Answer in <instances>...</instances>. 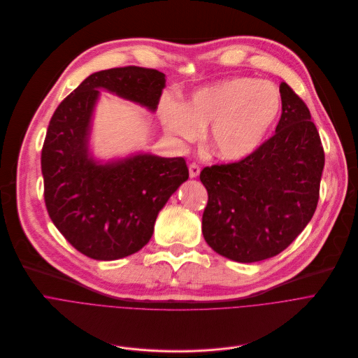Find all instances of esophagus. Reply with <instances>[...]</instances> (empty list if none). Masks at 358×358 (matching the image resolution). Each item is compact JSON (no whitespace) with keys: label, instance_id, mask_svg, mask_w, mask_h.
<instances>
[{"label":"esophagus","instance_id":"obj_1","mask_svg":"<svg viewBox=\"0 0 358 358\" xmlns=\"http://www.w3.org/2000/svg\"><path fill=\"white\" fill-rule=\"evenodd\" d=\"M188 174H189V178H196L200 174V166L197 164H189L188 165Z\"/></svg>","mask_w":358,"mask_h":358}]
</instances>
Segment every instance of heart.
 <instances>
[{
    "instance_id": "obj_1",
    "label": "heart",
    "mask_w": 358,
    "mask_h": 358,
    "mask_svg": "<svg viewBox=\"0 0 358 358\" xmlns=\"http://www.w3.org/2000/svg\"><path fill=\"white\" fill-rule=\"evenodd\" d=\"M280 93L269 82L233 78L201 87L185 103L164 99L161 121L171 136L194 141L210 125L207 145L213 155L239 161L266 138L280 110Z\"/></svg>"
}]
</instances>
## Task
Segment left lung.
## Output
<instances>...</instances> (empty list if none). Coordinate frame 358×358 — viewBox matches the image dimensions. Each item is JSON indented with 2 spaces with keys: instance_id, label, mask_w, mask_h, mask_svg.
I'll use <instances>...</instances> for the list:
<instances>
[{
  "instance_id": "1",
  "label": "left lung",
  "mask_w": 358,
  "mask_h": 358,
  "mask_svg": "<svg viewBox=\"0 0 358 358\" xmlns=\"http://www.w3.org/2000/svg\"><path fill=\"white\" fill-rule=\"evenodd\" d=\"M275 135L239 162L200 174L208 201L203 236L219 255L252 264L287 249L313 219L324 150L303 101L285 82Z\"/></svg>"
}]
</instances>
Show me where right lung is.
Here are the masks:
<instances>
[{"label": "right lung", "instance_id": "add662e5", "mask_svg": "<svg viewBox=\"0 0 358 358\" xmlns=\"http://www.w3.org/2000/svg\"><path fill=\"white\" fill-rule=\"evenodd\" d=\"M165 75L138 66L86 78L55 110L41 151L44 201L64 239L87 257L115 260L144 248L159 210L188 180L185 159L132 154L102 162L89 148L101 89L155 112Z\"/></svg>", "mask_w": 358, "mask_h": 358}]
</instances>
